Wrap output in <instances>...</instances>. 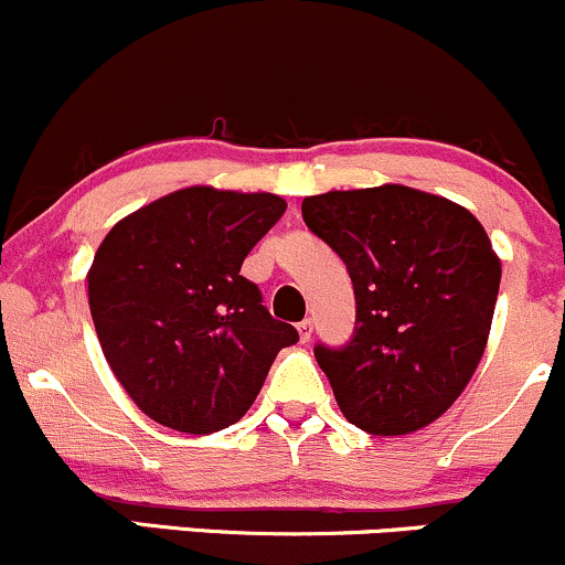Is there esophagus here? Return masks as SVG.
Wrapping results in <instances>:
<instances>
[{
    "mask_svg": "<svg viewBox=\"0 0 565 565\" xmlns=\"http://www.w3.org/2000/svg\"><path fill=\"white\" fill-rule=\"evenodd\" d=\"M312 333H315V326H312V320H309V317H307V320L299 322V335H301L303 344H307V341L312 339Z\"/></svg>",
    "mask_w": 565,
    "mask_h": 565,
    "instance_id": "34e87169",
    "label": "esophagus"
}]
</instances>
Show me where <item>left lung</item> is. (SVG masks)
Masks as SVG:
<instances>
[{
	"mask_svg": "<svg viewBox=\"0 0 565 565\" xmlns=\"http://www.w3.org/2000/svg\"><path fill=\"white\" fill-rule=\"evenodd\" d=\"M301 215L354 285L352 339L315 347L341 414L371 435L433 424L465 392L491 331L502 264L480 221L401 183L315 194Z\"/></svg>",
	"mask_w": 565,
	"mask_h": 565,
	"instance_id": "8db88e82",
	"label": "left lung"
}]
</instances>
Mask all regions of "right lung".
Here are the masks:
<instances>
[{
  "label": "right lung",
  "mask_w": 565,
  "mask_h": 565,
  "mask_svg": "<svg viewBox=\"0 0 565 565\" xmlns=\"http://www.w3.org/2000/svg\"><path fill=\"white\" fill-rule=\"evenodd\" d=\"M285 207L277 194L189 186L130 213L98 245L87 271L95 333L149 419L189 435L230 427L277 352L299 341L239 275Z\"/></svg>",
  "instance_id": "1"
}]
</instances>
